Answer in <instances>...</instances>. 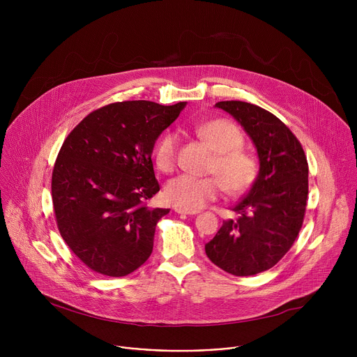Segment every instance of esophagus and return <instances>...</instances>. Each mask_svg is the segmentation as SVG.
<instances>
[{"mask_svg": "<svg viewBox=\"0 0 357 357\" xmlns=\"http://www.w3.org/2000/svg\"><path fill=\"white\" fill-rule=\"evenodd\" d=\"M174 209L179 215H197L199 213V211H189V209H183V208H179V206H175Z\"/></svg>", "mask_w": 357, "mask_h": 357, "instance_id": "34e87169", "label": "esophagus"}]
</instances>
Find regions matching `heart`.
Masks as SVG:
<instances>
[{"label": "heart", "mask_w": 357, "mask_h": 357, "mask_svg": "<svg viewBox=\"0 0 357 357\" xmlns=\"http://www.w3.org/2000/svg\"><path fill=\"white\" fill-rule=\"evenodd\" d=\"M196 134L216 152L208 169L212 176H176L165 185V199L175 206L193 211L215 200L222 190L229 196L245 193L257 179L259 162L241 148L244 137L240 128L230 120L216 119L199 124ZM178 154L179 137L175 132H165L157 139L154 160L160 171L171 174L176 168Z\"/></svg>", "instance_id": "obj_1"}]
</instances>
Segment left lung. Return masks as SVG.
Returning a JSON list of instances; mask_svg holds the SVG:
<instances>
[{
	"instance_id": "8db88e82",
	"label": "left lung",
	"mask_w": 357,
	"mask_h": 357,
	"mask_svg": "<svg viewBox=\"0 0 357 357\" xmlns=\"http://www.w3.org/2000/svg\"><path fill=\"white\" fill-rule=\"evenodd\" d=\"M257 148L260 171L250 192L233 206L236 219L223 222L205 245L223 271L247 277L274 267L292 247L308 200V161L292 131L273 113L245 101H219Z\"/></svg>"
}]
</instances>
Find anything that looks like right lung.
I'll return each mask as SVG.
<instances>
[{
    "instance_id": "obj_1",
    "label": "right lung",
    "mask_w": 357,
    "mask_h": 357,
    "mask_svg": "<svg viewBox=\"0 0 357 357\" xmlns=\"http://www.w3.org/2000/svg\"><path fill=\"white\" fill-rule=\"evenodd\" d=\"M185 107L117 101L87 114L63 141L52 171L59 233L91 271L124 277L154 248L155 227L169 209H149L160 192L152 148Z\"/></svg>"
}]
</instances>
